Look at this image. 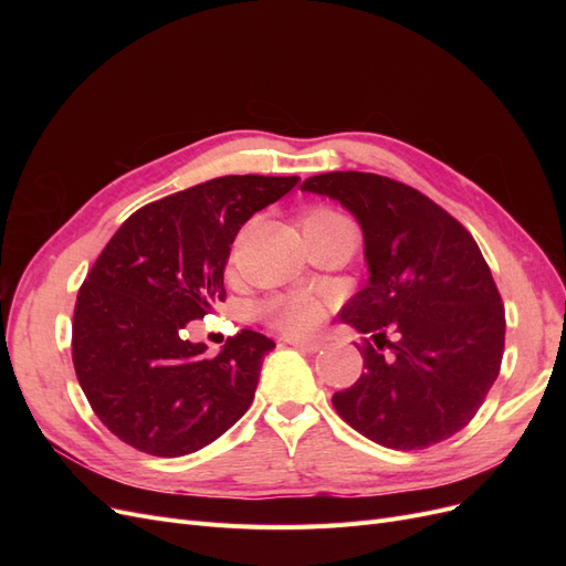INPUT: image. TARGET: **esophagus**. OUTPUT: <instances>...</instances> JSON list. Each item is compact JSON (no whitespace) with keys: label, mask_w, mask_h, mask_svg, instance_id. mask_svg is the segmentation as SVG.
<instances>
[{"label":"esophagus","mask_w":566,"mask_h":566,"mask_svg":"<svg viewBox=\"0 0 566 566\" xmlns=\"http://www.w3.org/2000/svg\"><path fill=\"white\" fill-rule=\"evenodd\" d=\"M287 345H293L302 352H310V354H316L321 352L323 347V339H300V337H287Z\"/></svg>","instance_id":"esophagus-1"}]
</instances>
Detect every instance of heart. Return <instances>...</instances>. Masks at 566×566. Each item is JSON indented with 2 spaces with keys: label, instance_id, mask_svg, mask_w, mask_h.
<instances>
[{
  "label": "heart",
  "instance_id": "1",
  "mask_svg": "<svg viewBox=\"0 0 566 566\" xmlns=\"http://www.w3.org/2000/svg\"><path fill=\"white\" fill-rule=\"evenodd\" d=\"M318 219H345V217H339L331 210H318L306 217V221H318ZM323 314H325L323 302L310 293L276 297L264 306V318L269 321V325L287 335H302V333L314 331L323 321Z\"/></svg>",
  "mask_w": 566,
  "mask_h": 566
}]
</instances>
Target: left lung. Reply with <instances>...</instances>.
Here are the masks:
<instances>
[{
	"label": "left lung",
	"mask_w": 566,
	"mask_h": 566,
	"mask_svg": "<svg viewBox=\"0 0 566 566\" xmlns=\"http://www.w3.org/2000/svg\"><path fill=\"white\" fill-rule=\"evenodd\" d=\"M302 191L337 200L364 231L368 283L339 321L375 345L361 347V378L333 394L335 410L387 449L453 437L499 378L505 345V310L482 250L437 202L380 175L328 172Z\"/></svg>",
	"instance_id": "left-lung-1"
}]
</instances>
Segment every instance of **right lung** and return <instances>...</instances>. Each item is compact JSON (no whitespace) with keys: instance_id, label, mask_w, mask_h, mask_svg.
Wrapping results in <instances>:
<instances>
[{"instance_id":"right-lung-1","label":"right lung","mask_w":566,"mask_h":566,"mask_svg":"<svg viewBox=\"0 0 566 566\" xmlns=\"http://www.w3.org/2000/svg\"><path fill=\"white\" fill-rule=\"evenodd\" d=\"M297 181L231 175L191 186L136 210L98 254L77 293L73 364L117 439L179 458L243 418L273 339L241 331L208 356L186 331L227 297L238 231Z\"/></svg>"}]
</instances>
